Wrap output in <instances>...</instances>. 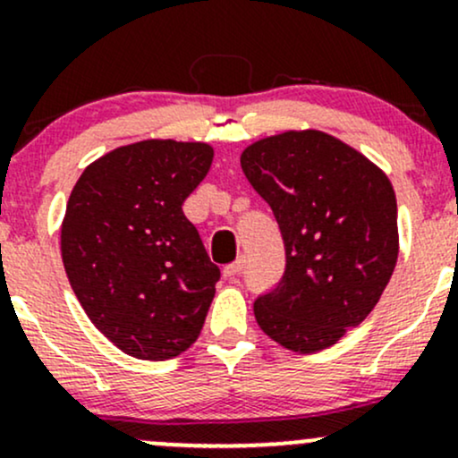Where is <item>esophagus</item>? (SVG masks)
<instances>
[{
  "label": "esophagus",
  "mask_w": 458,
  "mask_h": 458,
  "mask_svg": "<svg viewBox=\"0 0 458 458\" xmlns=\"http://www.w3.org/2000/svg\"><path fill=\"white\" fill-rule=\"evenodd\" d=\"M244 267H247V259H244V258H238V259H235L233 264H227V267L223 268L225 277H238V275L242 273V270H244Z\"/></svg>",
  "instance_id": "obj_1"
}]
</instances>
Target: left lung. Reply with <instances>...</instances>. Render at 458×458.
Listing matches in <instances>:
<instances>
[{
    "mask_svg": "<svg viewBox=\"0 0 458 458\" xmlns=\"http://www.w3.org/2000/svg\"><path fill=\"white\" fill-rule=\"evenodd\" d=\"M240 164L286 247V273L255 301V321L290 352L336 345L376 308L395 268L391 181L360 150L317 129L262 137Z\"/></svg>",
    "mask_w": 458,
    "mask_h": 458,
    "instance_id": "1",
    "label": "left lung"
}]
</instances>
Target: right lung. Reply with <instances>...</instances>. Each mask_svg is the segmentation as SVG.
<instances>
[{"mask_svg": "<svg viewBox=\"0 0 458 458\" xmlns=\"http://www.w3.org/2000/svg\"><path fill=\"white\" fill-rule=\"evenodd\" d=\"M211 161L205 141H135L87 165L67 200L61 255L73 293L132 358L170 360L203 329L220 270L183 203Z\"/></svg>", "mask_w": 458, "mask_h": 458, "instance_id": "1", "label": "right lung"}]
</instances>
